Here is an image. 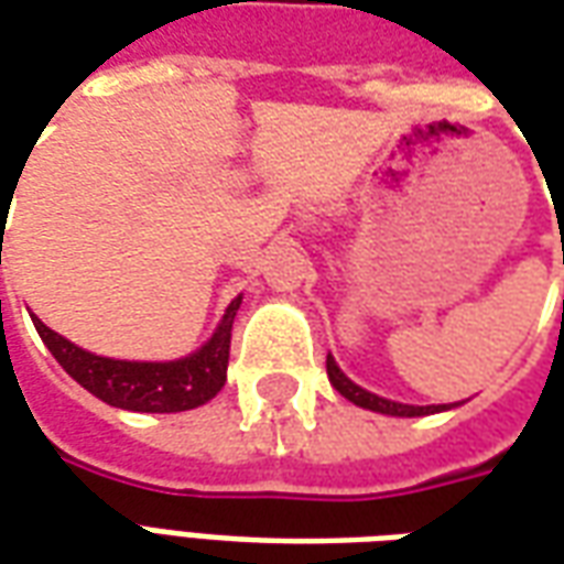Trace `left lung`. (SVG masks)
<instances>
[{
  "label": "left lung",
  "instance_id": "1",
  "mask_svg": "<svg viewBox=\"0 0 564 564\" xmlns=\"http://www.w3.org/2000/svg\"><path fill=\"white\" fill-rule=\"evenodd\" d=\"M326 375H329L332 387L341 392L344 399H350L359 408H368V411H378V414H390V416H425V414H435L441 411L437 404H429V408H414V404H399L390 402V399H380L375 392L362 390V387H356L354 380L344 375L341 368L335 366V359L326 356Z\"/></svg>",
  "mask_w": 564,
  "mask_h": 564
}]
</instances>
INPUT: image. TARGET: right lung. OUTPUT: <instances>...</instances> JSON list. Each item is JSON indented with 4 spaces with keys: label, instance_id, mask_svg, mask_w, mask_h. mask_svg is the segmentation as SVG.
<instances>
[{
    "label": "right lung",
    "instance_id": "obj_1",
    "mask_svg": "<svg viewBox=\"0 0 564 564\" xmlns=\"http://www.w3.org/2000/svg\"><path fill=\"white\" fill-rule=\"evenodd\" d=\"M241 305V295L226 307L220 326L202 350L184 356L177 362H123L87 354L54 329H47L42 319L32 317L35 329L54 354L59 366L66 368L80 387L96 399L141 414H177L198 404L210 402L226 383L229 366V344H232V319Z\"/></svg>",
    "mask_w": 564,
    "mask_h": 564
}]
</instances>
